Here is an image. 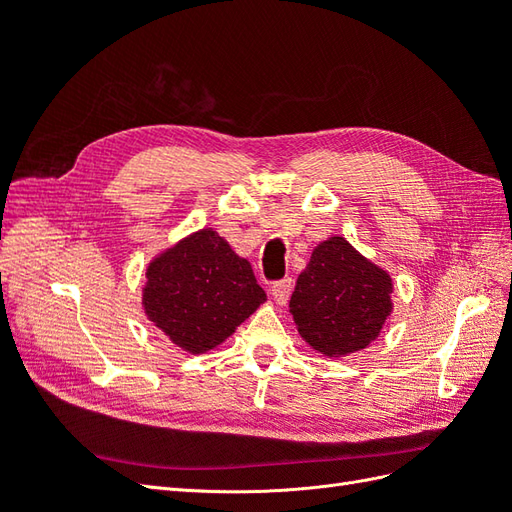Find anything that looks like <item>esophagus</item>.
Returning a JSON list of instances; mask_svg holds the SVG:
<instances>
[{"mask_svg":"<svg viewBox=\"0 0 512 512\" xmlns=\"http://www.w3.org/2000/svg\"><path fill=\"white\" fill-rule=\"evenodd\" d=\"M290 292H292V280H290V277H284V280L275 282V284L271 286L273 301H275L277 305H286L288 299H290Z\"/></svg>","mask_w":512,"mask_h":512,"instance_id":"34e87169","label":"esophagus"}]
</instances>
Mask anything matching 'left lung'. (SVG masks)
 Here are the masks:
<instances>
[{"mask_svg":"<svg viewBox=\"0 0 512 512\" xmlns=\"http://www.w3.org/2000/svg\"><path fill=\"white\" fill-rule=\"evenodd\" d=\"M391 275L344 237L312 252L290 297V314L305 342L324 356L367 348L391 314Z\"/></svg>","mask_w":512,"mask_h":512,"instance_id":"obj_1","label":"left lung"}]
</instances>
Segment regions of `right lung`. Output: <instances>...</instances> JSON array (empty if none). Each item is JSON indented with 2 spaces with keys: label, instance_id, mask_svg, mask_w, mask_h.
<instances>
[{
  "label": "right lung",
  "instance_id": "1",
  "mask_svg": "<svg viewBox=\"0 0 512 512\" xmlns=\"http://www.w3.org/2000/svg\"><path fill=\"white\" fill-rule=\"evenodd\" d=\"M265 301L250 262L211 228L168 247L147 267L145 314L185 352L220 346Z\"/></svg>",
  "mask_w": 512,
  "mask_h": 512
}]
</instances>
